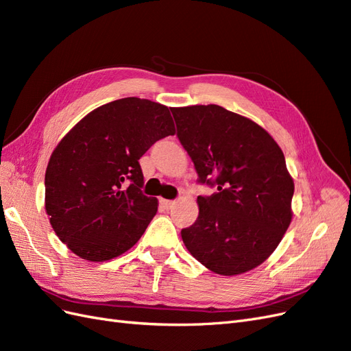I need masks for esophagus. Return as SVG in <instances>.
Wrapping results in <instances>:
<instances>
[{
    "mask_svg": "<svg viewBox=\"0 0 351 351\" xmlns=\"http://www.w3.org/2000/svg\"><path fill=\"white\" fill-rule=\"evenodd\" d=\"M161 202V206L164 208V209H167V210H169L171 209L174 205H176V200H168V199H161L159 200Z\"/></svg>",
    "mask_w": 351,
    "mask_h": 351,
    "instance_id": "esophagus-1",
    "label": "esophagus"
}]
</instances>
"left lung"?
I'll return each instance as SVG.
<instances>
[{"label":"left lung","instance_id":"obj_1","mask_svg":"<svg viewBox=\"0 0 351 351\" xmlns=\"http://www.w3.org/2000/svg\"><path fill=\"white\" fill-rule=\"evenodd\" d=\"M169 110L199 183L218 186L217 193L197 197L199 217L182 230L184 246L219 275L259 267L293 218L294 182L281 147L263 127L219 105Z\"/></svg>","mask_w":351,"mask_h":351}]
</instances>
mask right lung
<instances>
[{"mask_svg":"<svg viewBox=\"0 0 351 351\" xmlns=\"http://www.w3.org/2000/svg\"><path fill=\"white\" fill-rule=\"evenodd\" d=\"M176 127L168 107L124 98L90 111L62 137L45 173V210L79 258L110 261L133 247L158 210L142 193L141 156Z\"/></svg>","mask_w":351,"mask_h":351,"instance_id":"add662e5","label":"right lung"}]
</instances>
